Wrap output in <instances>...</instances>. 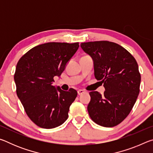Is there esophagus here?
<instances>
[{
    "label": "esophagus",
    "mask_w": 153,
    "mask_h": 153,
    "mask_svg": "<svg viewBox=\"0 0 153 153\" xmlns=\"http://www.w3.org/2000/svg\"><path fill=\"white\" fill-rule=\"evenodd\" d=\"M84 92L85 91L84 90H79L78 91H77V94H78V95H82V94H84Z\"/></svg>",
    "instance_id": "esophagus-1"
}]
</instances>
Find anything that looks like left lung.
<instances>
[{
	"label": "left lung",
	"mask_w": 153,
	"mask_h": 153,
	"mask_svg": "<svg viewBox=\"0 0 153 153\" xmlns=\"http://www.w3.org/2000/svg\"><path fill=\"white\" fill-rule=\"evenodd\" d=\"M93 60L95 78L103 83L101 95L90 92L88 111L98 125L111 128L120 123L132 109L140 92L141 77L134 56L122 46L108 41L81 43Z\"/></svg>",
	"instance_id": "8db88e82"
}]
</instances>
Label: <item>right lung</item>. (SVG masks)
<instances>
[{
    "label": "right lung",
    "instance_id": "right-lung-1",
    "mask_svg": "<svg viewBox=\"0 0 153 153\" xmlns=\"http://www.w3.org/2000/svg\"><path fill=\"white\" fill-rule=\"evenodd\" d=\"M79 43L48 42L36 46L21 58L14 80L17 94L28 117L40 128H55L68 118L77 95L76 90L64 91L53 86L76 53Z\"/></svg>",
    "mask_w": 153,
    "mask_h": 153
}]
</instances>
